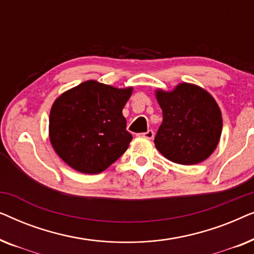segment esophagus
<instances>
[{
	"label": "esophagus",
	"mask_w": 254,
	"mask_h": 254,
	"mask_svg": "<svg viewBox=\"0 0 254 254\" xmlns=\"http://www.w3.org/2000/svg\"><path fill=\"white\" fill-rule=\"evenodd\" d=\"M154 135H155L154 130H152V129H149V130L145 131V133H142V134H141V136H142V137H144V138H148V140H151V138L154 137Z\"/></svg>",
	"instance_id": "esophagus-1"
}]
</instances>
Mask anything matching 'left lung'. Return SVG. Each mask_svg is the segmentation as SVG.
<instances>
[{"instance_id": "left-lung-1", "label": "left lung", "mask_w": 254, "mask_h": 254, "mask_svg": "<svg viewBox=\"0 0 254 254\" xmlns=\"http://www.w3.org/2000/svg\"><path fill=\"white\" fill-rule=\"evenodd\" d=\"M163 123L155 145L173 163L193 165L209 157L222 133L220 107L206 90L182 83L171 92H156Z\"/></svg>"}]
</instances>
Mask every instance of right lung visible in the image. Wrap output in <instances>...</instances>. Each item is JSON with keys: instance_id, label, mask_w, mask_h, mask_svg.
<instances>
[{"instance_id": "obj_1", "label": "right lung", "mask_w": 254, "mask_h": 254, "mask_svg": "<svg viewBox=\"0 0 254 254\" xmlns=\"http://www.w3.org/2000/svg\"><path fill=\"white\" fill-rule=\"evenodd\" d=\"M130 95L131 88L117 89L96 81L62 93L50 114V140L62 161L89 175L113 164L133 138L123 116Z\"/></svg>"}]
</instances>
